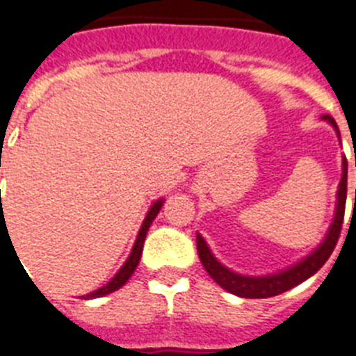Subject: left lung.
<instances>
[{
	"label": "left lung",
	"mask_w": 356,
	"mask_h": 356,
	"mask_svg": "<svg viewBox=\"0 0 356 356\" xmlns=\"http://www.w3.org/2000/svg\"><path fill=\"white\" fill-rule=\"evenodd\" d=\"M324 120L333 125L339 132L337 122L331 118L330 114L322 116ZM340 136V134H339ZM346 195H348V161L343 160L342 169V180H340L339 187V205H337V216H334L333 224H331L330 233L325 236L324 243L316 249L313 254L305 258L304 262L296 264L295 267H291L287 271L273 275V277H242L236 273L225 269L216 258L211 254L207 243L204 242V238L196 234V248H198V257L202 260V266L205 267V271L209 273L220 287H224L225 291L233 293L242 298H269V296H277L280 293H286L291 287L298 286L309 277H313L320 267L327 262V258L331 257V252L337 248V242L340 238V231H342L343 222V211H346Z\"/></svg>",
	"instance_id": "left-lung-1"
}]
</instances>
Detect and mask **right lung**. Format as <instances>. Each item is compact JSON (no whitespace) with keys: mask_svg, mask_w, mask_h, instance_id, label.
<instances>
[{"mask_svg":"<svg viewBox=\"0 0 356 356\" xmlns=\"http://www.w3.org/2000/svg\"><path fill=\"white\" fill-rule=\"evenodd\" d=\"M161 207V200L160 202H156V204L152 205L151 211L147 213V218L145 222H143L142 229H140V233H138V238H136V243H134V248H132V252L131 257H129V260L125 264H123V267L120 269L118 273H116V277L113 278V280L108 282L107 286L99 287V289L92 291L90 295L83 296V298H98V296H104V295H108V293H113V291L120 289V287L125 284V282L131 278V275L134 273V269H136V266L140 264V257H142V251H143V240H145V234L147 231H149V225L152 224V220L156 218L158 211H160Z\"/></svg>","mask_w":356,"mask_h":356,"instance_id":"obj_1","label":"right lung"}]
</instances>
